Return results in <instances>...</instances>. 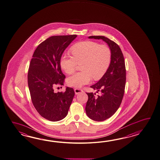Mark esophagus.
<instances>
[{
	"mask_svg": "<svg viewBox=\"0 0 160 160\" xmlns=\"http://www.w3.org/2000/svg\"><path fill=\"white\" fill-rule=\"evenodd\" d=\"M75 91V93L76 95H78L80 93L82 92L83 91L82 89H80L76 88L74 89Z\"/></svg>",
	"mask_w": 160,
	"mask_h": 160,
	"instance_id": "1",
	"label": "esophagus"
}]
</instances>
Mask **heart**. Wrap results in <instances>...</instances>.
I'll list each match as a JSON object with an SVG mask.
<instances>
[{"mask_svg": "<svg viewBox=\"0 0 160 160\" xmlns=\"http://www.w3.org/2000/svg\"><path fill=\"white\" fill-rule=\"evenodd\" d=\"M71 56L64 53L60 64L65 73L71 74L75 70L77 63L80 65L82 71L73 73L68 78L67 82L71 87L80 88L91 82L92 78L98 80L106 72L111 61L110 49L93 41H82L72 46Z\"/></svg>", "mask_w": 160, "mask_h": 160, "instance_id": "b5f03b06", "label": "heart"}]
</instances>
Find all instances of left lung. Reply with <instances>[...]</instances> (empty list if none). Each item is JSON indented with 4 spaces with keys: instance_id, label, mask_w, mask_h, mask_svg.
Listing matches in <instances>:
<instances>
[{
    "instance_id": "left-lung-1",
    "label": "left lung",
    "mask_w": 160,
    "mask_h": 160,
    "mask_svg": "<svg viewBox=\"0 0 160 160\" xmlns=\"http://www.w3.org/2000/svg\"><path fill=\"white\" fill-rule=\"evenodd\" d=\"M89 39H102L111 52L109 67L103 77L91 88L100 93L95 97L92 92L87 93L88 99L85 111L90 119L103 121L112 116L121 105L126 84L124 57L121 48L114 41L104 36H89Z\"/></svg>"
}]
</instances>
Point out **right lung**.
I'll return each mask as SVG.
<instances>
[{"label": "right lung", "instance_id": "right-lung-1", "mask_svg": "<svg viewBox=\"0 0 160 160\" xmlns=\"http://www.w3.org/2000/svg\"><path fill=\"white\" fill-rule=\"evenodd\" d=\"M76 37L77 35L52 36L40 43L32 55L28 75V88L36 110L47 120L64 119L75 95L72 88L56 93L54 87L63 85L65 76L61 69V57Z\"/></svg>", "mask_w": 160, "mask_h": 160}]
</instances>
